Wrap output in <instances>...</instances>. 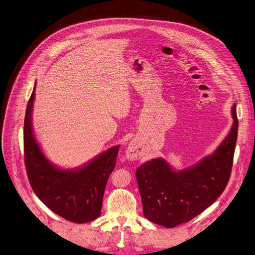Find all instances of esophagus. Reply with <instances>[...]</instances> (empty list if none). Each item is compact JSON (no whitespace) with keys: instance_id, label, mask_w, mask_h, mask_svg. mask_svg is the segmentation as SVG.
Here are the masks:
<instances>
[{"instance_id":"34e87169","label":"esophagus","mask_w":255,"mask_h":255,"mask_svg":"<svg viewBox=\"0 0 255 255\" xmlns=\"http://www.w3.org/2000/svg\"><path fill=\"white\" fill-rule=\"evenodd\" d=\"M126 156L130 160H134V159H136L138 157V151H137V148H136V146L134 144H131L129 146V148L127 149Z\"/></svg>"}]
</instances>
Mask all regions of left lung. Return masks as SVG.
<instances>
[{
  "label": "left lung",
  "mask_w": 255,
  "mask_h": 255,
  "mask_svg": "<svg viewBox=\"0 0 255 255\" xmlns=\"http://www.w3.org/2000/svg\"><path fill=\"white\" fill-rule=\"evenodd\" d=\"M234 123L219 148L184 171H173L163 158L146 161L136 171L143 215L150 222L174 228L187 223L212 205L224 192L233 166L238 135L236 106Z\"/></svg>",
  "instance_id": "left-lung-1"
}]
</instances>
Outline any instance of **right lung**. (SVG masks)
<instances>
[{
  "label": "right lung",
  "instance_id": "obj_1",
  "mask_svg": "<svg viewBox=\"0 0 255 255\" xmlns=\"http://www.w3.org/2000/svg\"><path fill=\"white\" fill-rule=\"evenodd\" d=\"M34 90L24 119V161L31 188L36 196L58 216L77 224L101 216L109 176L116 166L119 145L105 151L77 170H61L43 155L31 128Z\"/></svg>",
  "mask_w": 255,
  "mask_h": 255
}]
</instances>
